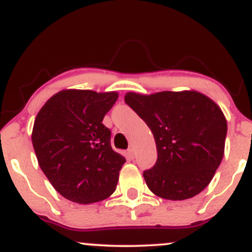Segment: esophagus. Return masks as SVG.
Wrapping results in <instances>:
<instances>
[{
  "label": "esophagus",
  "instance_id": "34e87169",
  "mask_svg": "<svg viewBox=\"0 0 252 252\" xmlns=\"http://www.w3.org/2000/svg\"><path fill=\"white\" fill-rule=\"evenodd\" d=\"M127 154H128V157H129V158H134V156H135V151H134L133 146H129L128 150H127Z\"/></svg>",
  "mask_w": 252,
  "mask_h": 252
}]
</instances>
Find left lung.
Listing matches in <instances>:
<instances>
[{"label":"left lung","instance_id":"1","mask_svg":"<svg viewBox=\"0 0 252 252\" xmlns=\"http://www.w3.org/2000/svg\"><path fill=\"white\" fill-rule=\"evenodd\" d=\"M125 102L156 141L157 162L143 172L150 190L174 201L201 193L224 157L227 123L220 107L195 90L127 93Z\"/></svg>","mask_w":252,"mask_h":252}]
</instances>
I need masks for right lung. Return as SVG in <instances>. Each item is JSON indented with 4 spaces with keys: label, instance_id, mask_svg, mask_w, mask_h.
I'll use <instances>...</instances> for the list:
<instances>
[{
    "label": "right lung",
    "instance_id": "1",
    "mask_svg": "<svg viewBox=\"0 0 252 252\" xmlns=\"http://www.w3.org/2000/svg\"><path fill=\"white\" fill-rule=\"evenodd\" d=\"M118 93L66 89L41 107L32 143L36 159L53 188L77 203L102 201L114 193L125 157L111 146L102 124Z\"/></svg>",
    "mask_w": 252,
    "mask_h": 252
}]
</instances>
